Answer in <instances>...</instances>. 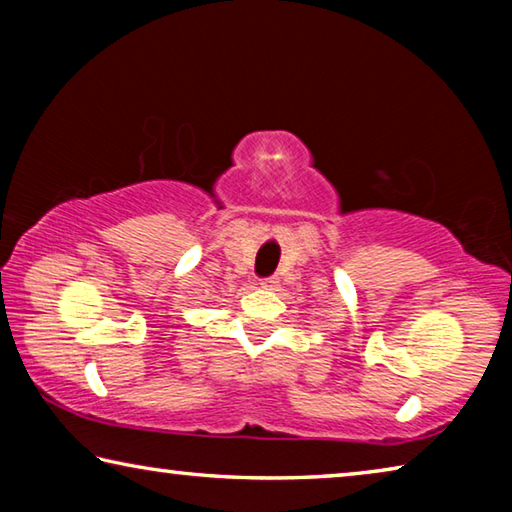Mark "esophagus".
Masks as SVG:
<instances>
[{"instance_id": "esophagus-1", "label": "esophagus", "mask_w": 512, "mask_h": 512, "mask_svg": "<svg viewBox=\"0 0 512 512\" xmlns=\"http://www.w3.org/2000/svg\"><path fill=\"white\" fill-rule=\"evenodd\" d=\"M262 287L268 291H277L280 289V280L277 277H266V280H262Z\"/></svg>"}]
</instances>
